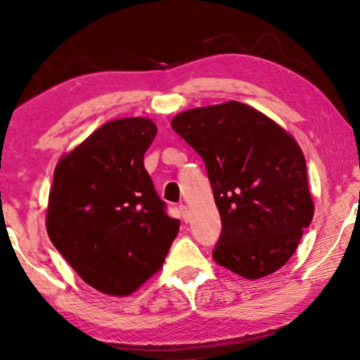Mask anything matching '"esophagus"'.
I'll return each mask as SVG.
<instances>
[{"instance_id":"obj_1","label":"esophagus","mask_w":360,"mask_h":360,"mask_svg":"<svg viewBox=\"0 0 360 360\" xmlns=\"http://www.w3.org/2000/svg\"><path fill=\"white\" fill-rule=\"evenodd\" d=\"M179 212H181V216H182V221L188 222V210H187L186 205H179Z\"/></svg>"}]
</instances>
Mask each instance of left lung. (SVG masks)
I'll return each instance as SVG.
<instances>
[{"label":"left lung","instance_id":"1","mask_svg":"<svg viewBox=\"0 0 360 360\" xmlns=\"http://www.w3.org/2000/svg\"><path fill=\"white\" fill-rule=\"evenodd\" d=\"M172 127L208 172L222 221L214 260L248 279L281 268L314 214L295 139L238 101L184 111Z\"/></svg>","mask_w":360,"mask_h":360}]
</instances>
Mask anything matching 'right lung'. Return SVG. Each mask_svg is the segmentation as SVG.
Instances as JSON below:
<instances>
[{"label":"right lung","mask_w":360,"mask_h":360,"mask_svg":"<svg viewBox=\"0 0 360 360\" xmlns=\"http://www.w3.org/2000/svg\"><path fill=\"white\" fill-rule=\"evenodd\" d=\"M152 120H111L62 157L49 195L47 233L85 283L129 295L162 266L179 230L144 168Z\"/></svg>","instance_id":"right-lung-1"}]
</instances>
